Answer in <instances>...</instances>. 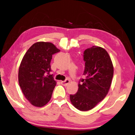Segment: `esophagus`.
<instances>
[{
  "mask_svg": "<svg viewBox=\"0 0 135 135\" xmlns=\"http://www.w3.org/2000/svg\"><path fill=\"white\" fill-rule=\"evenodd\" d=\"M61 83L62 85H64V86H67V85H68V83H70V79H66L65 80L62 81V82H61Z\"/></svg>",
  "mask_w": 135,
  "mask_h": 135,
  "instance_id": "34e87169",
  "label": "esophagus"
}]
</instances>
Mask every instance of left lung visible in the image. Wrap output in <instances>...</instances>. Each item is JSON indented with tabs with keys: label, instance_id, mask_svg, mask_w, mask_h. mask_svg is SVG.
<instances>
[{
	"label": "left lung",
	"instance_id": "left-lung-1",
	"mask_svg": "<svg viewBox=\"0 0 135 135\" xmlns=\"http://www.w3.org/2000/svg\"><path fill=\"white\" fill-rule=\"evenodd\" d=\"M85 69L75 94H70L71 103L82 111L91 110L106 97L109 90L114 68L108 53L98 46L83 52Z\"/></svg>",
	"mask_w": 135,
	"mask_h": 135
}]
</instances>
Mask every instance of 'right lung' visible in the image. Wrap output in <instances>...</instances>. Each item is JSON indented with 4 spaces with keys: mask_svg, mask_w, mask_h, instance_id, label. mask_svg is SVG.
<instances>
[{
    "mask_svg": "<svg viewBox=\"0 0 135 135\" xmlns=\"http://www.w3.org/2000/svg\"><path fill=\"white\" fill-rule=\"evenodd\" d=\"M60 52L54 44L38 42L30 47L21 61L18 82L27 100L37 107L50 101L56 82L53 78L50 62L52 55Z\"/></svg>",
    "mask_w": 135,
    "mask_h": 135,
    "instance_id": "add662e5",
    "label": "right lung"
}]
</instances>
